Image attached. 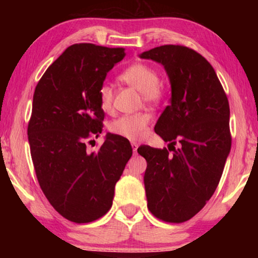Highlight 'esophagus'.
Masks as SVG:
<instances>
[{
  "instance_id": "34e87169",
  "label": "esophagus",
  "mask_w": 258,
  "mask_h": 258,
  "mask_svg": "<svg viewBox=\"0 0 258 258\" xmlns=\"http://www.w3.org/2000/svg\"><path fill=\"white\" fill-rule=\"evenodd\" d=\"M132 148H133L134 154H137V148H139V144L135 143V142H133V143H132Z\"/></svg>"
}]
</instances>
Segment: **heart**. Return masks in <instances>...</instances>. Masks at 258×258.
<instances>
[{"mask_svg": "<svg viewBox=\"0 0 258 258\" xmlns=\"http://www.w3.org/2000/svg\"><path fill=\"white\" fill-rule=\"evenodd\" d=\"M119 80L141 91L144 101L149 103H156L163 96V90L158 83V74L147 63H134L129 66L121 73ZM112 97L114 91L110 84H102L98 89V100L103 110L111 108ZM149 124L150 116L148 114L123 115L109 124V130L123 139L137 141L146 136Z\"/></svg>", "mask_w": 258, "mask_h": 258, "instance_id": "1", "label": "heart"}]
</instances>
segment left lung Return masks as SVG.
Returning a JSON list of instances; mask_svg holds the SVG:
<instances>
[{"mask_svg": "<svg viewBox=\"0 0 258 258\" xmlns=\"http://www.w3.org/2000/svg\"><path fill=\"white\" fill-rule=\"evenodd\" d=\"M140 57L163 66L171 87L155 133L172 149H137L147 161L148 209L162 221L182 223L206 206L221 179L231 148L229 102L213 67L192 49L161 45Z\"/></svg>", "mask_w": 258, "mask_h": 258, "instance_id": "obj_1", "label": "left lung"}]
</instances>
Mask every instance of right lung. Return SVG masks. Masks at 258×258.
Returning a JSON list of instances; mask_svg holds the SVG:
<instances>
[{"instance_id": "right-lung-1", "label": "right lung", "mask_w": 258, "mask_h": 258, "mask_svg": "<svg viewBox=\"0 0 258 258\" xmlns=\"http://www.w3.org/2000/svg\"><path fill=\"white\" fill-rule=\"evenodd\" d=\"M124 56L123 48L70 45L35 88L28 125L35 172L49 203L75 223L107 214L133 155L129 141L112 134L97 151L89 153L86 146L102 133L98 89Z\"/></svg>"}]
</instances>
